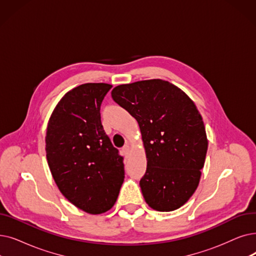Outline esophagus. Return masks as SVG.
<instances>
[{"label":"esophagus","instance_id":"esophagus-1","mask_svg":"<svg viewBox=\"0 0 256 256\" xmlns=\"http://www.w3.org/2000/svg\"><path fill=\"white\" fill-rule=\"evenodd\" d=\"M122 154H124V156L126 158L128 157V154H130V146H124V148H122Z\"/></svg>","mask_w":256,"mask_h":256}]
</instances>
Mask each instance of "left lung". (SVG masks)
I'll use <instances>...</instances> for the list:
<instances>
[{"instance_id":"left-lung-1","label":"left lung","mask_w":256,"mask_h":256,"mask_svg":"<svg viewBox=\"0 0 256 256\" xmlns=\"http://www.w3.org/2000/svg\"><path fill=\"white\" fill-rule=\"evenodd\" d=\"M112 98L138 121L148 160L140 180L146 202L158 211L180 208L196 190L208 148L196 106L162 80L120 84Z\"/></svg>"}]
</instances>
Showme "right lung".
<instances>
[{"label":"right lung","instance_id":"right-lung-1","mask_svg":"<svg viewBox=\"0 0 256 256\" xmlns=\"http://www.w3.org/2000/svg\"><path fill=\"white\" fill-rule=\"evenodd\" d=\"M112 86L84 84L66 93L50 117L47 160L69 201L88 214L113 207L124 180V157L102 124L100 106Z\"/></svg>","mask_w":256,"mask_h":256}]
</instances>
